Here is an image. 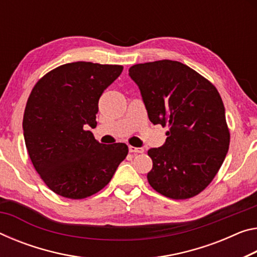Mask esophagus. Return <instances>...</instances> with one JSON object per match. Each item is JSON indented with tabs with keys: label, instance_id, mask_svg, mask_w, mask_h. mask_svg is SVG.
<instances>
[{
	"label": "esophagus",
	"instance_id": "obj_1",
	"mask_svg": "<svg viewBox=\"0 0 257 257\" xmlns=\"http://www.w3.org/2000/svg\"><path fill=\"white\" fill-rule=\"evenodd\" d=\"M129 152H132V153H143L144 149L135 148V146H129Z\"/></svg>",
	"mask_w": 257,
	"mask_h": 257
}]
</instances>
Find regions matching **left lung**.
Returning <instances> with one entry per match:
<instances>
[{
  "mask_svg": "<svg viewBox=\"0 0 257 257\" xmlns=\"http://www.w3.org/2000/svg\"><path fill=\"white\" fill-rule=\"evenodd\" d=\"M129 75L150 121L169 128L166 143L148 151L153 161L150 185L175 200L199 194L216 176L230 145L217 89L191 67L168 59L134 65Z\"/></svg>",
  "mask_w": 257,
  "mask_h": 257,
  "instance_id": "1",
  "label": "left lung"
}]
</instances>
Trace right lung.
Returning a JSON list of instances; mask_svg holds the SVG:
<instances>
[{
    "instance_id": "add662e5",
    "label": "right lung",
    "mask_w": 257,
    "mask_h": 257,
    "mask_svg": "<svg viewBox=\"0 0 257 257\" xmlns=\"http://www.w3.org/2000/svg\"><path fill=\"white\" fill-rule=\"evenodd\" d=\"M121 65L64 64L36 82L23 120L25 144L36 172L56 194L84 199L106 186L128 154L124 143L104 145L96 128L98 101L121 74Z\"/></svg>"
}]
</instances>
